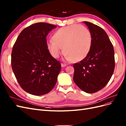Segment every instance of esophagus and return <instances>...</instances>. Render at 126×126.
Segmentation results:
<instances>
[{
  "mask_svg": "<svg viewBox=\"0 0 126 126\" xmlns=\"http://www.w3.org/2000/svg\"><path fill=\"white\" fill-rule=\"evenodd\" d=\"M66 66V64H64V63H61V66L62 67H65Z\"/></svg>",
  "mask_w": 126,
  "mask_h": 126,
  "instance_id": "1",
  "label": "esophagus"
}]
</instances>
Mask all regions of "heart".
Wrapping results in <instances>:
<instances>
[{
  "instance_id": "obj_1",
  "label": "heart",
  "mask_w": 126,
  "mask_h": 126,
  "mask_svg": "<svg viewBox=\"0 0 126 126\" xmlns=\"http://www.w3.org/2000/svg\"><path fill=\"white\" fill-rule=\"evenodd\" d=\"M52 41L47 42V48L54 58H58L63 48L68 61L79 62L87 57L92 45L91 32L80 25H72L55 32Z\"/></svg>"
}]
</instances>
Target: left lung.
Returning <instances> with one entry per match:
<instances>
[{
    "label": "left lung",
    "instance_id": "1",
    "mask_svg": "<svg viewBox=\"0 0 126 126\" xmlns=\"http://www.w3.org/2000/svg\"><path fill=\"white\" fill-rule=\"evenodd\" d=\"M92 36V45L88 55L73 64V80L83 91L93 93L103 89L113 74L114 52L108 36L101 27L84 21Z\"/></svg>",
    "mask_w": 126,
    "mask_h": 126
}]
</instances>
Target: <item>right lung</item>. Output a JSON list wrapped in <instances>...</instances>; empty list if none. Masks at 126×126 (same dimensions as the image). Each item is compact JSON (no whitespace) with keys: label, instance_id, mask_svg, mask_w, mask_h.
I'll return each mask as SVG.
<instances>
[{"label":"right lung","instance_id":"1","mask_svg":"<svg viewBox=\"0 0 126 126\" xmlns=\"http://www.w3.org/2000/svg\"><path fill=\"white\" fill-rule=\"evenodd\" d=\"M56 27L45 23L32 24L21 32L13 46V72L20 87L31 94H45L57 82L61 65L49 53L46 38Z\"/></svg>","mask_w":126,"mask_h":126}]
</instances>
